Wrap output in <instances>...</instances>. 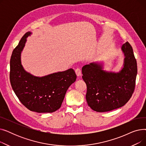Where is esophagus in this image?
Returning <instances> with one entry per match:
<instances>
[{
  "instance_id": "34e87169",
  "label": "esophagus",
  "mask_w": 146,
  "mask_h": 146,
  "mask_svg": "<svg viewBox=\"0 0 146 146\" xmlns=\"http://www.w3.org/2000/svg\"><path fill=\"white\" fill-rule=\"evenodd\" d=\"M75 72H76V75H77L78 76H80L81 75V70L79 68H76L75 70Z\"/></svg>"
}]
</instances>
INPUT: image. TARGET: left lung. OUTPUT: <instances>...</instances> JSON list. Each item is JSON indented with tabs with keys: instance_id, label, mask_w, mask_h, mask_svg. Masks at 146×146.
Here are the masks:
<instances>
[{
	"instance_id": "obj_1",
	"label": "left lung",
	"mask_w": 146,
	"mask_h": 146,
	"mask_svg": "<svg viewBox=\"0 0 146 146\" xmlns=\"http://www.w3.org/2000/svg\"><path fill=\"white\" fill-rule=\"evenodd\" d=\"M124 63L118 72L104 70V63L92 62L82 67V78L86 84V99L91 109L108 112L123 106L131 98L137 74V61L128 42L121 47Z\"/></svg>"
}]
</instances>
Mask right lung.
Wrapping results in <instances>:
<instances>
[{
	"label": "right lung",
	"instance_id": "1",
	"mask_svg": "<svg viewBox=\"0 0 146 146\" xmlns=\"http://www.w3.org/2000/svg\"><path fill=\"white\" fill-rule=\"evenodd\" d=\"M22 36L12 54L10 61V81L15 94L29 110L38 113H51L58 110L68 88L76 80L73 68L44 76H35L27 72L21 63V52L27 38Z\"/></svg>",
	"mask_w": 146,
	"mask_h": 146
}]
</instances>
